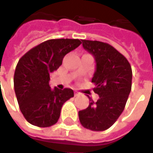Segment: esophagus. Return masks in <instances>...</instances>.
Listing matches in <instances>:
<instances>
[{
    "label": "esophagus",
    "mask_w": 153,
    "mask_h": 153,
    "mask_svg": "<svg viewBox=\"0 0 153 153\" xmlns=\"http://www.w3.org/2000/svg\"><path fill=\"white\" fill-rule=\"evenodd\" d=\"M80 95V93L79 92V91H74V96L75 97H78V96H79Z\"/></svg>",
    "instance_id": "obj_1"
}]
</instances>
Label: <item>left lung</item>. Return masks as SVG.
<instances>
[{
  "label": "left lung",
  "mask_w": 153,
  "mask_h": 153,
  "mask_svg": "<svg viewBox=\"0 0 153 153\" xmlns=\"http://www.w3.org/2000/svg\"><path fill=\"white\" fill-rule=\"evenodd\" d=\"M83 47L92 54L97 69L91 82L97 102L90 101L88 108L79 112L84 128L103 131L113 125L123 113L132 85V69L124 55L108 43L82 40Z\"/></svg>",
  "instance_id": "left-lung-1"
}]
</instances>
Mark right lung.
Segmentation results:
<instances>
[{"instance_id":"obj_1","label":"right lung","mask_w":153,"mask_h":153,"mask_svg":"<svg viewBox=\"0 0 153 153\" xmlns=\"http://www.w3.org/2000/svg\"><path fill=\"white\" fill-rule=\"evenodd\" d=\"M80 44L78 39L45 40L19 59L14 73V90L19 108L29 124L50 127L58 121L62 107L74 97V91L51 89L50 74L62 65L66 54Z\"/></svg>"}]
</instances>
